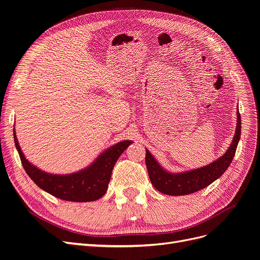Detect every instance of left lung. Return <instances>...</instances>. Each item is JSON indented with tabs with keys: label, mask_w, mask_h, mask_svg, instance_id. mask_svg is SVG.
<instances>
[{
	"label": "left lung",
	"mask_w": 260,
	"mask_h": 260,
	"mask_svg": "<svg viewBox=\"0 0 260 260\" xmlns=\"http://www.w3.org/2000/svg\"><path fill=\"white\" fill-rule=\"evenodd\" d=\"M236 125L233 141H232L224 155L212 162L211 165L200 169L183 173H170L162 169L157 160L148 152V149H145L146 169L152 184L162 194L171 196L188 195L209 186L228 170L234 158L241 134V119L239 111H237Z\"/></svg>",
	"instance_id": "obj_1"
}]
</instances>
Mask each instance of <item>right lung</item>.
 I'll return each instance as SVG.
<instances>
[{
    "instance_id": "right-lung-1",
    "label": "right lung",
    "mask_w": 260,
    "mask_h": 260,
    "mask_svg": "<svg viewBox=\"0 0 260 260\" xmlns=\"http://www.w3.org/2000/svg\"><path fill=\"white\" fill-rule=\"evenodd\" d=\"M13 137L22 166L30 179L50 195L74 202H88L100 199L106 193L115 163L128 145L133 143L131 140H124L111 146L89 167L77 173L53 175L41 171L31 165L21 151L16 132H13Z\"/></svg>"
}]
</instances>
